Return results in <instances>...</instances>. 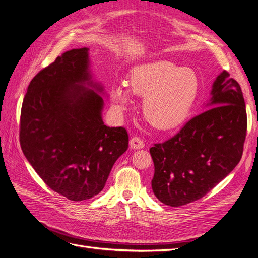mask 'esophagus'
<instances>
[{
    "label": "esophagus",
    "instance_id": "34e87169",
    "mask_svg": "<svg viewBox=\"0 0 258 258\" xmlns=\"http://www.w3.org/2000/svg\"><path fill=\"white\" fill-rule=\"evenodd\" d=\"M130 147L132 148V150H140V148H143L144 147V142L142 139H140L139 137H134L130 139Z\"/></svg>",
    "mask_w": 258,
    "mask_h": 258
}]
</instances>
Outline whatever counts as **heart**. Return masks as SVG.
Segmentation results:
<instances>
[{
    "label": "heart",
    "instance_id": "1",
    "mask_svg": "<svg viewBox=\"0 0 258 258\" xmlns=\"http://www.w3.org/2000/svg\"><path fill=\"white\" fill-rule=\"evenodd\" d=\"M199 88V77L192 69L182 68L167 60L136 67L128 81L129 91L145 98V118L159 129L175 128L186 119ZM128 89L118 85L112 90V99L119 110L129 103Z\"/></svg>",
    "mask_w": 258,
    "mask_h": 258
}]
</instances>
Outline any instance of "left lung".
Segmentation results:
<instances>
[{
	"label": "left lung",
	"instance_id": "obj_1",
	"mask_svg": "<svg viewBox=\"0 0 258 258\" xmlns=\"http://www.w3.org/2000/svg\"><path fill=\"white\" fill-rule=\"evenodd\" d=\"M211 93L210 108L150 148L155 167L152 188L167 206L181 207L206 196L243 154L247 117L240 85L223 71Z\"/></svg>",
	"mask_w": 258,
	"mask_h": 258
}]
</instances>
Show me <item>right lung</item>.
Returning a JSON list of instances; mask_svg holds the SVG:
<instances>
[{
    "label": "right lung",
    "mask_w": 258,
    "mask_h": 258,
    "mask_svg": "<svg viewBox=\"0 0 258 258\" xmlns=\"http://www.w3.org/2000/svg\"><path fill=\"white\" fill-rule=\"evenodd\" d=\"M89 79L88 49L69 50L33 77L20 113L26 158L50 189L72 201L104 188L129 143L126 128L104 124L102 97L83 87Z\"/></svg>",
    "instance_id": "right-lung-1"
}]
</instances>
